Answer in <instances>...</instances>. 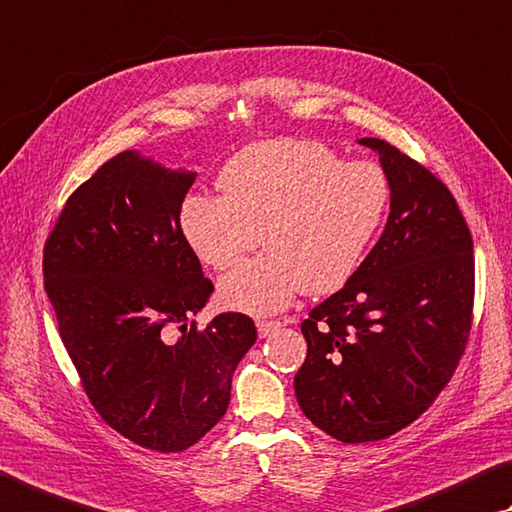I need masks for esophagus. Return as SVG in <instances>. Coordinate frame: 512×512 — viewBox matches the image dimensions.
Returning a JSON list of instances; mask_svg holds the SVG:
<instances>
[{
  "mask_svg": "<svg viewBox=\"0 0 512 512\" xmlns=\"http://www.w3.org/2000/svg\"><path fill=\"white\" fill-rule=\"evenodd\" d=\"M280 327H282L280 320H257V331H259V336H262V338H268L271 333H275Z\"/></svg>",
  "mask_w": 512,
  "mask_h": 512,
  "instance_id": "obj_1",
  "label": "esophagus"
}]
</instances>
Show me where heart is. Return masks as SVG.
<instances>
[{
  "label": "heart",
  "mask_w": 512,
  "mask_h": 512,
  "mask_svg": "<svg viewBox=\"0 0 512 512\" xmlns=\"http://www.w3.org/2000/svg\"><path fill=\"white\" fill-rule=\"evenodd\" d=\"M221 197L192 194L179 226L185 244L217 271L235 266L262 241L268 253L219 282L221 302L273 313L304 288L331 293L358 271L387 215L392 188L383 167L345 163L309 141H264L219 172Z\"/></svg>",
  "instance_id": "obj_1"
}]
</instances>
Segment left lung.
<instances>
[{"label":"left lung","instance_id":"1","mask_svg":"<svg viewBox=\"0 0 512 512\" xmlns=\"http://www.w3.org/2000/svg\"><path fill=\"white\" fill-rule=\"evenodd\" d=\"M358 143L389 179L387 226L302 322L295 374L304 416L342 443L387 439L434 403L466 351L475 302L472 237L452 192L387 141Z\"/></svg>","mask_w":512,"mask_h":512}]
</instances>
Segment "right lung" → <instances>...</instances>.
<instances>
[{"label":"right lung","mask_w":512,"mask_h":512,"mask_svg":"<svg viewBox=\"0 0 512 512\" xmlns=\"http://www.w3.org/2000/svg\"><path fill=\"white\" fill-rule=\"evenodd\" d=\"M194 179L120 152L71 194L44 244L46 295L91 405L156 452L188 450L221 421L257 340L244 313L188 324L215 291L179 226Z\"/></svg>","instance_id":"right-lung-1"}]
</instances>
